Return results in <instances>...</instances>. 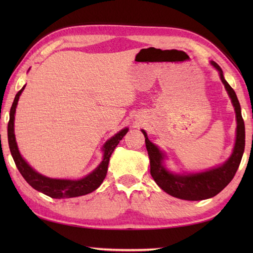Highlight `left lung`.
I'll use <instances>...</instances> for the list:
<instances>
[{"label":"left lung","instance_id":"obj_1","mask_svg":"<svg viewBox=\"0 0 253 253\" xmlns=\"http://www.w3.org/2000/svg\"><path fill=\"white\" fill-rule=\"evenodd\" d=\"M211 65L219 73V78L225 85L232 103L235 107L237 129L233 153L224 164L200 173L175 174L165 168L163 162L166 155L148 139L147 132L141 130L146 138V147L150 159V173L161 189L169 195L182 199V200L198 201L216 196L226 187L237 171L241 158L245 151L246 133L245 123L241 116V109L234 89L225 80L222 68L215 62L211 61Z\"/></svg>","mask_w":253,"mask_h":253}]
</instances>
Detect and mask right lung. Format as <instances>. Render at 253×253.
<instances>
[{
	"mask_svg": "<svg viewBox=\"0 0 253 253\" xmlns=\"http://www.w3.org/2000/svg\"><path fill=\"white\" fill-rule=\"evenodd\" d=\"M26 85L21 88L17 94H16L13 105L9 111V122L7 126V137H8V146L10 153L14 159V162L17 166L18 170L20 171L21 176L24 177L25 180L34 188V189L40 191L44 195L49 196L54 199H62V198H74L79 196H84L88 193L94 191L96 188H99L100 185L103 182L106 173L107 166H109L110 158L114 151V149L117 147V144L126 135L128 128H124L121 131H118L116 135L113 136L107 140L102 151H103V160L99 164L93 171H91L85 177L82 179L72 180V179H55L49 178V177L41 175L31 168V166L26 162L19 153V150L16 143L15 133H14V120H15V112L16 106H17L19 96L23 92Z\"/></svg>",
	"mask_w": 253,
	"mask_h": 253,
	"instance_id": "right-lung-1",
	"label": "right lung"
}]
</instances>
